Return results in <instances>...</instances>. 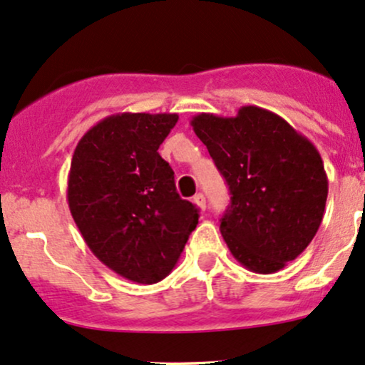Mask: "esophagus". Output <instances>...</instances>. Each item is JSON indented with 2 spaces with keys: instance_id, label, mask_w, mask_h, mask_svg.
<instances>
[{
  "instance_id": "34e87169",
  "label": "esophagus",
  "mask_w": 365,
  "mask_h": 365,
  "mask_svg": "<svg viewBox=\"0 0 365 365\" xmlns=\"http://www.w3.org/2000/svg\"><path fill=\"white\" fill-rule=\"evenodd\" d=\"M193 202L196 207L200 208V210H205V208H207V202H205V196L202 193H196L193 196Z\"/></svg>"
}]
</instances>
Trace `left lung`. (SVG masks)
<instances>
[{
  "label": "left lung",
  "mask_w": 365,
  "mask_h": 365,
  "mask_svg": "<svg viewBox=\"0 0 365 365\" xmlns=\"http://www.w3.org/2000/svg\"><path fill=\"white\" fill-rule=\"evenodd\" d=\"M231 191L220 219L229 252L248 271H281L309 247L322 222L327 175L312 143L260 106L236 117L191 120Z\"/></svg>",
  "instance_id": "8db88e82"
}]
</instances>
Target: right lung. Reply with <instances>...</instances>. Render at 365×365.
<instances>
[{"instance_id": "add662e5", "label": "right lung", "mask_w": 365, "mask_h": 365, "mask_svg": "<svg viewBox=\"0 0 365 365\" xmlns=\"http://www.w3.org/2000/svg\"><path fill=\"white\" fill-rule=\"evenodd\" d=\"M178 113H117L77 143L67 182L71 214L98 260L139 284L162 281L198 224L175 191L158 146Z\"/></svg>"}]
</instances>
